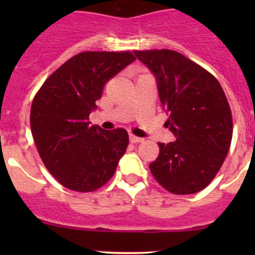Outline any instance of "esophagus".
<instances>
[{
	"mask_svg": "<svg viewBox=\"0 0 255 255\" xmlns=\"http://www.w3.org/2000/svg\"><path fill=\"white\" fill-rule=\"evenodd\" d=\"M128 138H129V142L130 143H140V142H143V138L137 137V135H134V134H129V135H128Z\"/></svg>",
	"mask_w": 255,
	"mask_h": 255,
	"instance_id": "34e87169",
	"label": "esophagus"
}]
</instances>
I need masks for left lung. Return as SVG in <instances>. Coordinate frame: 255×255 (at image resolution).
<instances>
[{"label": "left lung", "instance_id": "1", "mask_svg": "<svg viewBox=\"0 0 255 255\" xmlns=\"http://www.w3.org/2000/svg\"><path fill=\"white\" fill-rule=\"evenodd\" d=\"M156 78L165 126L176 140L158 143L149 164L154 179L175 195L196 194L220 171L231 146L232 112L225 91L206 69L169 49L134 50Z\"/></svg>", "mask_w": 255, "mask_h": 255}]
</instances>
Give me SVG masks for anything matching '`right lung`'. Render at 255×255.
<instances>
[{
    "instance_id": "right-lung-1",
    "label": "right lung",
    "mask_w": 255,
    "mask_h": 255,
    "mask_svg": "<svg viewBox=\"0 0 255 255\" xmlns=\"http://www.w3.org/2000/svg\"><path fill=\"white\" fill-rule=\"evenodd\" d=\"M135 60L130 51H84L45 80L33 99L30 129L45 168L63 186L91 192L113 176L128 133L91 126L104 86Z\"/></svg>"
}]
</instances>
